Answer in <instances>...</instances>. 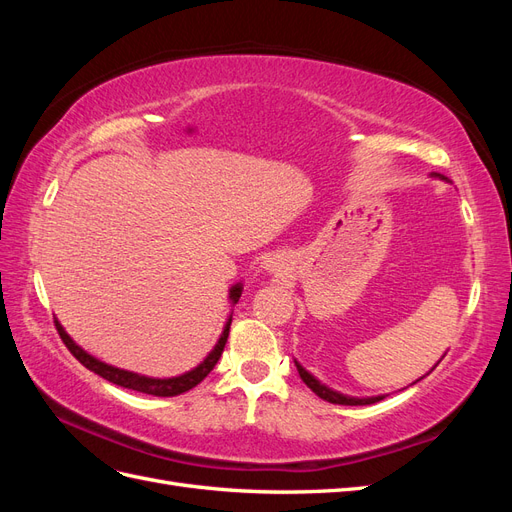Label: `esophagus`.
<instances>
[{
	"label": "esophagus",
	"instance_id": "1",
	"mask_svg": "<svg viewBox=\"0 0 512 512\" xmlns=\"http://www.w3.org/2000/svg\"><path fill=\"white\" fill-rule=\"evenodd\" d=\"M262 269H265L271 275H284V273H288V262H286L284 256L273 254L265 262H262Z\"/></svg>",
	"mask_w": 512,
	"mask_h": 512
}]
</instances>
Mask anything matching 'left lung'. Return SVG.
<instances>
[{
  "label": "left lung",
  "instance_id": "8db88e82",
  "mask_svg": "<svg viewBox=\"0 0 512 512\" xmlns=\"http://www.w3.org/2000/svg\"><path fill=\"white\" fill-rule=\"evenodd\" d=\"M431 177H436V179H442V181H446V183H451L448 181V177H444V175H440V173H431ZM446 354V352H444ZM444 359V356H442ZM440 359V361H442ZM438 361V363H440ZM436 363V365H438ZM294 365H297V371H299V376H301V380L309 386V389H312L320 399H324V401H329V404H339V406H369V404H376V401H380V399H384L386 395H371V397H352V395H346V393H339V391H335V389H331V386H327V384H322L314 374H309V371L294 359ZM436 365H433L429 371H433L436 369ZM427 371V374H429ZM425 374V376H427ZM423 376V378H425ZM421 380V378H418ZM416 380V382H418ZM414 384V382H412Z\"/></svg>",
  "mask_w": 512,
  "mask_h": 512
}]
</instances>
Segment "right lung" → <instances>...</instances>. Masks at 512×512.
<instances>
[{
	"instance_id": "1",
	"label": "right lung",
	"mask_w": 512,
	"mask_h": 512,
	"mask_svg": "<svg viewBox=\"0 0 512 512\" xmlns=\"http://www.w3.org/2000/svg\"><path fill=\"white\" fill-rule=\"evenodd\" d=\"M243 294V282H237L232 284L228 288V303L230 307H235V303L239 301V297ZM230 322H232V312L228 314L226 318V324H224V331L218 339V344L213 346V350L205 356L203 361H200L196 367H192L190 371H183V374L179 376H170V378H153V376H143V374H136V371H130V369H121V367H115V365H108L104 361H100L98 356L89 354L85 348H81L79 344L74 342V339L66 333V329L61 327V322L55 318V327L61 335V339H64V344L68 346V350L79 359L89 371H94V374H98L100 378L113 382L117 386H123V389H132V391H138V393H147V395H156V397H175V395H181L185 391L194 389V386L198 382H203L209 371L215 367V363L220 361L222 356V350L226 346V339H228V331H230Z\"/></svg>"
}]
</instances>
